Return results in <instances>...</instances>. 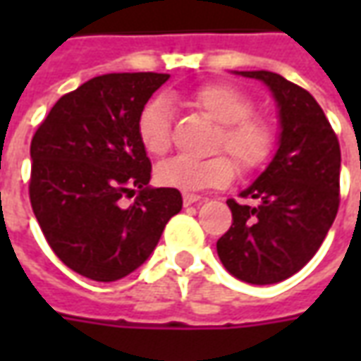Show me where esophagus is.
Masks as SVG:
<instances>
[{"label":"esophagus","mask_w":361,"mask_h":361,"mask_svg":"<svg viewBox=\"0 0 361 361\" xmlns=\"http://www.w3.org/2000/svg\"><path fill=\"white\" fill-rule=\"evenodd\" d=\"M199 199H201V195H195V193H183V204H185V207L197 203Z\"/></svg>","instance_id":"obj_1"}]
</instances>
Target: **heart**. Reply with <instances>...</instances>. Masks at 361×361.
I'll return each mask as SVG.
<instances>
[{"instance_id": "heart-1", "label": "heart", "mask_w": 361, "mask_h": 361, "mask_svg": "<svg viewBox=\"0 0 361 361\" xmlns=\"http://www.w3.org/2000/svg\"><path fill=\"white\" fill-rule=\"evenodd\" d=\"M191 104L212 121L220 123L214 141L216 152L204 160L176 157L157 168V181L164 188L180 191H201L207 188H224L235 178L238 168L245 173L255 172L271 158L274 149V131L261 116H253V100L247 92L232 82H207L191 94ZM137 135L142 149L152 157H164L172 147V110L170 102L158 96L139 114Z\"/></svg>"}]
</instances>
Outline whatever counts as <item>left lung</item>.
I'll return each mask as SVG.
<instances>
[{
    "mask_svg": "<svg viewBox=\"0 0 361 361\" xmlns=\"http://www.w3.org/2000/svg\"><path fill=\"white\" fill-rule=\"evenodd\" d=\"M272 90L280 108V145L265 172L240 193L257 204L226 203L232 226L216 251L230 274L274 284L307 265L341 204V145L325 111L302 87L271 71H242Z\"/></svg>",
    "mask_w": 361,
    "mask_h": 361,
    "instance_id": "left-lung-1",
    "label": "left lung"
}]
</instances>
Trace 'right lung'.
I'll list each match as a JSON object with an SVG mask.
<instances>
[{
    "label": "right lung",
    "mask_w": 361,
    "mask_h": 361,
    "mask_svg": "<svg viewBox=\"0 0 361 361\" xmlns=\"http://www.w3.org/2000/svg\"><path fill=\"white\" fill-rule=\"evenodd\" d=\"M170 75L108 73L54 104L30 141V204L51 251L71 271L114 282L141 267L181 211L173 188L150 189L137 119ZM137 199L131 207L123 199Z\"/></svg>",
    "instance_id": "1"
}]
</instances>
